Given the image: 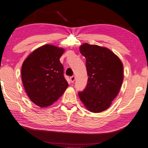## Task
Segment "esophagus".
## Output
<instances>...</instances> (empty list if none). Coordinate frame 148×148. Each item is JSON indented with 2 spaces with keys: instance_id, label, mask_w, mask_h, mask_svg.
Instances as JSON below:
<instances>
[{
  "instance_id": "34e87169",
  "label": "esophagus",
  "mask_w": 148,
  "mask_h": 148,
  "mask_svg": "<svg viewBox=\"0 0 148 148\" xmlns=\"http://www.w3.org/2000/svg\"><path fill=\"white\" fill-rule=\"evenodd\" d=\"M70 80H71V83H73L75 82V77L71 76L70 77Z\"/></svg>"
}]
</instances>
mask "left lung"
Segmentation results:
<instances>
[{"label":"left lung","instance_id":"8db88e82","mask_svg":"<svg viewBox=\"0 0 148 148\" xmlns=\"http://www.w3.org/2000/svg\"><path fill=\"white\" fill-rule=\"evenodd\" d=\"M79 50L86 58L88 79L79 97L89 111L101 112L110 107L119 94L123 81V63L107 48L85 43Z\"/></svg>","mask_w":148,"mask_h":148}]
</instances>
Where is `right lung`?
<instances>
[{"label": "right lung", "mask_w": 148, "mask_h": 148, "mask_svg": "<svg viewBox=\"0 0 148 148\" xmlns=\"http://www.w3.org/2000/svg\"><path fill=\"white\" fill-rule=\"evenodd\" d=\"M64 51L62 48L46 44L34 50L22 64L24 89L32 102L38 106L52 105L69 86L59 60Z\"/></svg>", "instance_id": "right-lung-1"}]
</instances>
